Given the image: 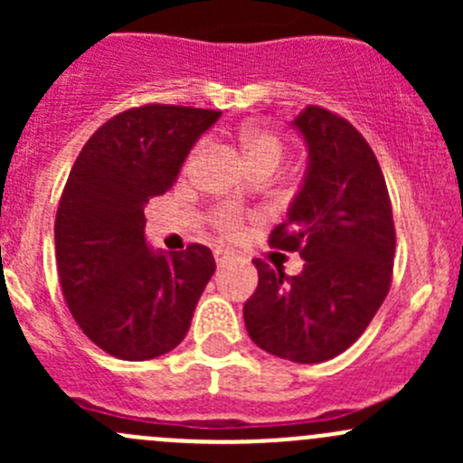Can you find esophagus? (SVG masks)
I'll return each instance as SVG.
<instances>
[{"label":"esophagus","instance_id":"obj_1","mask_svg":"<svg viewBox=\"0 0 463 463\" xmlns=\"http://www.w3.org/2000/svg\"><path fill=\"white\" fill-rule=\"evenodd\" d=\"M214 261H217V266L222 269V266H226L228 261H231V253H228V250H214Z\"/></svg>","mask_w":463,"mask_h":463}]
</instances>
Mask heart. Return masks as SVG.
Masks as SVG:
<instances>
[{"label":"heart","mask_w":463,"mask_h":463,"mask_svg":"<svg viewBox=\"0 0 463 463\" xmlns=\"http://www.w3.org/2000/svg\"><path fill=\"white\" fill-rule=\"evenodd\" d=\"M237 147H240L241 161H244L246 170H249L250 175H258V172H269V175H273V172L282 165L284 154H287L282 138H279L278 134L261 128L241 129L240 138H237ZM203 149L205 143H199L197 147L190 152L188 165H194V163L203 156ZM214 223H217L219 231L226 232V235H240L241 219L240 214H235L232 210H219V213L214 214Z\"/></svg>","instance_id":"1"}]
</instances>
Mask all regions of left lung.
Wrapping results in <instances>:
<instances>
[{
	"mask_svg": "<svg viewBox=\"0 0 463 463\" xmlns=\"http://www.w3.org/2000/svg\"><path fill=\"white\" fill-rule=\"evenodd\" d=\"M291 125L309 158L270 246L300 250L305 266L288 278L255 260L260 279L244 305V322L264 352L322 363L356 343L385 300L394 219L381 165L352 123L309 105Z\"/></svg>",
	"mask_w": 463,
	"mask_h": 463,
	"instance_id": "left-lung-1",
	"label": "left lung"
}]
</instances>
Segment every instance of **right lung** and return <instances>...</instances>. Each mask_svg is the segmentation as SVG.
<instances>
[{"mask_svg":"<svg viewBox=\"0 0 463 463\" xmlns=\"http://www.w3.org/2000/svg\"><path fill=\"white\" fill-rule=\"evenodd\" d=\"M222 111L145 105L107 120L71 167L55 214L60 287L78 326L120 361H149L185 338L214 273L208 246L154 250L145 203L167 193Z\"/></svg>","mask_w":463,"mask_h":463,"instance_id":"right-lung-1","label":"right lung"}]
</instances>
